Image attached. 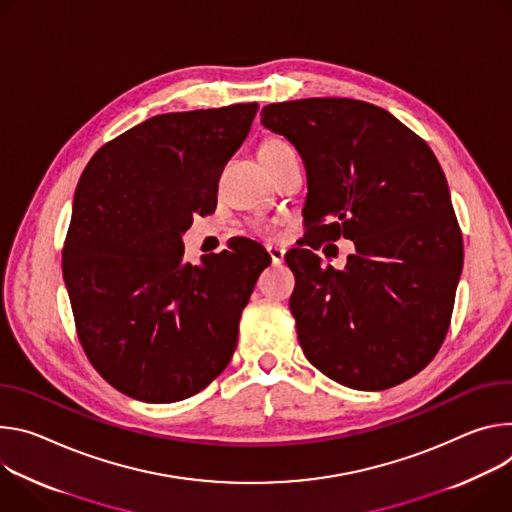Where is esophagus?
I'll list each match as a JSON object with an SVG mask.
<instances>
[{
	"label": "esophagus",
	"instance_id": "obj_1",
	"mask_svg": "<svg viewBox=\"0 0 512 512\" xmlns=\"http://www.w3.org/2000/svg\"><path fill=\"white\" fill-rule=\"evenodd\" d=\"M268 254H270V260L274 266L285 262V248H278V246H268Z\"/></svg>",
	"mask_w": 512,
	"mask_h": 512
}]
</instances>
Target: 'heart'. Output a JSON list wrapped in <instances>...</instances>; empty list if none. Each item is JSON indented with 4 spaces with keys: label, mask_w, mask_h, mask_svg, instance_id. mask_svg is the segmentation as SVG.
I'll use <instances>...</instances> for the list:
<instances>
[{
    "label": "heart",
    "mask_w": 512,
    "mask_h": 512,
    "mask_svg": "<svg viewBox=\"0 0 512 512\" xmlns=\"http://www.w3.org/2000/svg\"><path fill=\"white\" fill-rule=\"evenodd\" d=\"M285 148H289V144H287V142H282V140H266V142L260 146L258 156H260V154H270V152L285 150Z\"/></svg>",
    "instance_id": "b5f03b06"
}]
</instances>
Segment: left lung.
Returning a JSON list of instances; mask_svg holds the SVG:
<instances>
[{
    "label": "left lung",
    "mask_w": 512,
    "mask_h": 512,
    "mask_svg": "<svg viewBox=\"0 0 512 512\" xmlns=\"http://www.w3.org/2000/svg\"><path fill=\"white\" fill-rule=\"evenodd\" d=\"M260 116L303 158L307 236H344L356 246L344 270L323 268L307 248L287 254L303 354L331 380L358 390L409 380L443 344L464 264L435 154L366 101L311 97L270 103Z\"/></svg>",
    "instance_id": "left-lung-1"
}]
</instances>
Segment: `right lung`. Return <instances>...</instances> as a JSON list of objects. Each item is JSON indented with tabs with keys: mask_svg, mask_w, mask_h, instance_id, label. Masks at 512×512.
<instances>
[{
	"mask_svg": "<svg viewBox=\"0 0 512 512\" xmlns=\"http://www.w3.org/2000/svg\"><path fill=\"white\" fill-rule=\"evenodd\" d=\"M258 103L154 116L95 152L79 179L63 276L93 368L144 403H177L230 364L268 252L252 240L183 260Z\"/></svg>",
	"mask_w": 512,
	"mask_h": 512,
	"instance_id": "obj_1",
	"label": "right lung"
}]
</instances>
